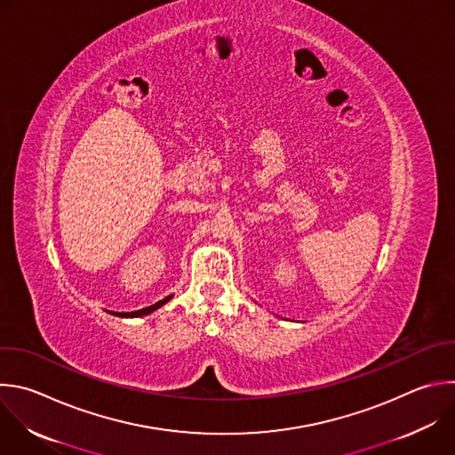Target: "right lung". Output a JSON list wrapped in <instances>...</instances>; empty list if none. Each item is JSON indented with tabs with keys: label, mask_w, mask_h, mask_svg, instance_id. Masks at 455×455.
<instances>
[{
	"label": "right lung",
	"mask_w": 455,
	"mask_h": 455,
	"mask_svg": "<svg viewBox=\"0 0 455 455\" xmlns=\"http://www.w3.org/2000/svg\"><path fill=\"white\" fill-rule=\"evenodd\" d=\"M172 298H173V294L166 296L164 299H159L157 304H154V306L144 307V309H139V311H133V313H110V315H116V316H119V318H139V316H146V315H149V313L157 311V309H159V307H163L164 304H168V301H170Z\"/></svg>",
	"instance_id": "right-lung-1"
}]
</instances>
